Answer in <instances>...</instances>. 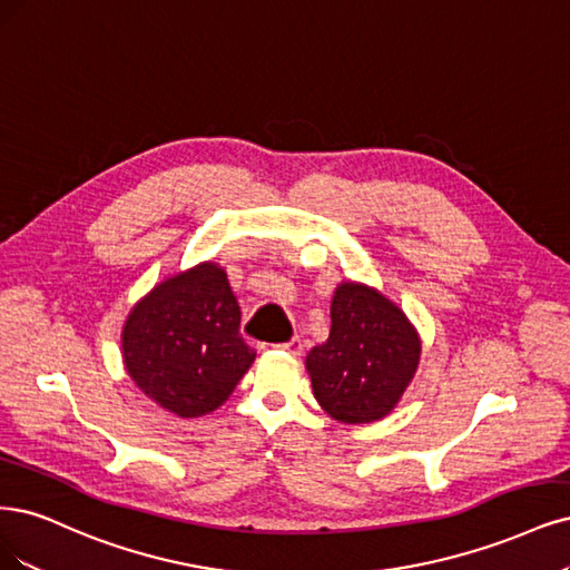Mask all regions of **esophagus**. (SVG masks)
I'll list each match as a JSON object with an SVG mask.
<instances>
[{
    "instance_id": "34e87169",
    "label": "esophagus",
    "mask_w": 570,
    "mask_h": 570,
    "mask_svg": "<svg viewBox=\"0 0 570 570\" xmlns=\"http://www.w3.org/2000/svg\"><path fill=\"white\" fill-rule=\"evenodd\" d=\"M278 348H283V351L292 353V356H299V353L304 351V344H302V340H299V337H292L289 342H283V344H278Z\"/></svg>"
}]
</instances>
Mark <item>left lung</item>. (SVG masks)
Returning <instances> with one entry per match:
<instances>
[{"mask_svg":"<svg viewBox=\"0 0 570 570\" xmlns=\"http://www.w3.org/2000/svg\"><path fill=\"white\" fill-rule=\"evenodd\" d=\"M330 337L306 356L313 396L330 417H386L415 377L422 344L405 313L361 283H342L330 306Z\"/></svg>","mask_w":570,"mask_h":570,"instance_id":"left-lung-1","label":"left lung"}]
</instances>
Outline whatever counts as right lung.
Returning <instances> with one entry per match:
<instances>
[{
    "instance_id": "obj_1",
    "label": "right lung",
    "mask_w": 570,
    "mask_h": 570,
    "mask_svg": "<svg viewBox=\"0 0 570 570\" xmlns=\"http://www.w3.org/2000/svg\"><path fill=\"white\" fill-rule=\"evenodd\" d=\"M257 351L240 337L226 271L203 262L155 285L129 311L122 358L134 384L179 417L217 410Z\"/></svg>"
}]
</instances>
